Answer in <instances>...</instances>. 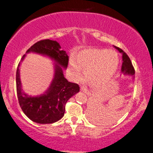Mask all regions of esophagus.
Wrapping results in <instances>:
<instances>
[{
    "mask_svg": "<svg viewBox=\"0 0 153 153\" xmlns=\"http://www.w3.org/2000/svg\"><path fill=\"white\" fill-rule=\"evenodd\" d=\"M80 88H81V90L82 91L84 92V93L87 94L88 95H90V94H91V92L89 91V90H88V89L86 88L85 87V86H83V85H81V87H80Z\"/></svg>",
    "mask_w": 153,
    "mask_h": 153,
    "instance_id": "obj_1",
    "label": "esophagus"
}]
</instances>
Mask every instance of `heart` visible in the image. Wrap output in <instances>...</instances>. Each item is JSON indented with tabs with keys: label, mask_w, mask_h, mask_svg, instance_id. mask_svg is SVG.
<instances>
[{
	"label": "heart",
	"mask_w": 153,
	"mask_h": 153,
	"mask_svg": "<svg viewBox=\"0 0 153 153\" xmlns=\"http://www.w3.org/2000/svg\"><path fill=\"white\" fill-rule=\"evenodd\" d=\"M119 58L114 51L104 49H87L70 59V70L74 78H79L82 68L86 76L93 83L100 85L111 79L117 71Z\"/></svg>",
	"instance_id": "1"
}]
</instances>
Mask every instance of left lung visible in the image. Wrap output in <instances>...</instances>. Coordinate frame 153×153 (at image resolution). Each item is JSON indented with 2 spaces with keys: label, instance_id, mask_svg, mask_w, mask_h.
Masks as SVG:
<instances>
[{
  "label": "left lung",
  "instance_id": "8db88e82",
  "mask_svg": "<svg viewBox=\"0 0 153 153\" xmlns=\"http://www.w3.org/2000/svg\"><path fill=\"white\" fill-rule=\"evenodd\" d=\"M114 48L115 49H117L120 53L122 54V59H123V63H122L121 66V73L123 74L125 76H131L132 79H134V69L133 68L132 64H131V62L130 60L129 57L128 56L127 54L121 50L120 48H117V47L114 46Z\"/></svg>",
  "mask_w": 153,
  "mask_h": 153
}]
</instances>
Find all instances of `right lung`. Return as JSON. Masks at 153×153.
Returning a JSON list of instances; mask_svg holds the SVG:
<instances>
[{
    "instance_id": "obj_1",
    "label": "right lung",
    "mask_w": 153,
    "mask_h": 153,
    "mask_svg": "<svg viewBox=\"0 0 153 153\" xmlns=\"http://www.w3.org/2000/svg\"><path fill=\"white\" fill-rule=\"evenodd\" d=\"M34 53L49 57L54 62L53 78L48 88L38 96H31L24 91L20 79L21 63L25 59L23 56L16 71V89L19 105L24 113L33 122L48 124L58 121L65 114L67 101L79 91V86L68 81L63 71L68 64V56L56 41L45 39L39 41L29 48L26 53Z\"/></svg>"
}]
</instances>
